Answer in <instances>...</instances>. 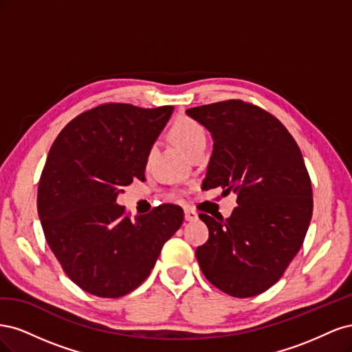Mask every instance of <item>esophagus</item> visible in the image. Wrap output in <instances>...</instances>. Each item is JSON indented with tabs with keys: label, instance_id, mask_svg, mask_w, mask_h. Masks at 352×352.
<instances>
[{
	"label": "esophagus",
	"instance_id": "34e87169",
	"mask_svg": "<svg viewBox=\"0 0 352 352\" xmlns=\"http://www.w3.org/2000/svg\"><path fill=\"white\" fill-rule=\"evenodd\" d=\"M198 219L197 211L192 208H185V220L186 221H194Z\"/></svg>",
	"mask_w": 352,
	"mask_h": 352
}]
</instances>
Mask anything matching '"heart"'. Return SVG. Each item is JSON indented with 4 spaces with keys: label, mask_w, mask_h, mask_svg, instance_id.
Here are the masks:
<instances>
[{
    "label": "heart",
    "mask_w": 352,
    "mask_h": 352,
    "mask_svg": "<svg viewBox=\"0 0 352 352\" xmlns=\"http://www.w3.org/2000/svg\"><path fill=\"white\" fill-rule=\"evenodd\" d=\"M170 135L175 140V142L182 148V150L192 158L194 155L204 153L207 146V131L206 127L197 120L190 119V117L180 116L173 122L172 127H170ZM155 148L151 146L148 151L146 160L151 162L154 157Z\"/></svg>",
    "instance_id": "b5f03b06"
}]
</instances>
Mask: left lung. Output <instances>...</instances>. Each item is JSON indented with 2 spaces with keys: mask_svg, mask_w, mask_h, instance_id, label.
I'll return each mask as SVG.
<instances>
[{
  "mask_svg": "<svg viewBox=\"0 0 352 352\" xmlns=\"http://www.w3.org/2000/svg\"><path fill=\"white\" fill-rule=\"evenodd\" d=\"M212 136L202 189L236 194L229 219L199 214L208 241L197 248L211 285L236 298L255 296L278 282L304 242L313 189L300 146L265 110L229 100L188 109Z\"/></svg>",
  "mask_w": 352,
  "mask_h": 352,
  "instance_id": "left-lung-1",
  "label": "left lung"
}]
</instances>
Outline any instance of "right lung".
I'll return each mask as SVG.
<instances>
[{
	"instance_id": "1",
	"label": "right lung",
	"mask_w": 352,
	"mask_h": 352,
	"mask_svg": "<svg viewBox=\"0 0 352 352\" xmlns=\"http://www.w3.org/2000/svg\"><path fill=\"white\" fill-rule=\"evenodd\" d=\"M173 107L109 102L79 114L52 144L38 188V214L63 270L85 292L119 298L154 269L184 210L162 204L131 219L116 202L145 180L146 155Z\"/></svg>"
}]
</instances>
